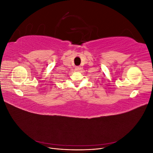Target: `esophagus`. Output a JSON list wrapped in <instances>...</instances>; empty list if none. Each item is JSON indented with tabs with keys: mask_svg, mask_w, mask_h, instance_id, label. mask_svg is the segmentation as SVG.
I'll list each match as a JSON object with an SVG mask.
<instances>
[{
	"mask_svg": "<svg viewBox=\"0 0 153 153\" xmlns=\"http://www.w3.org/2000/svg\"><path fill=\"white\" fill-rule=\"evenodd\" d=\"M81 69H82V68H81L80 66H77V67L75 68V70L77 71H78L81 70Z\"/></svg>",
	"mask_w": 153,
	"mask_h": 153,
	"instance_id": "obj_1",
	"label": "esophagus"
}]
</instances>
